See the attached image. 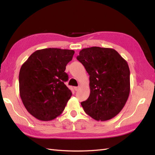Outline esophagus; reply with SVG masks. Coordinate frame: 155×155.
Listing matches in <instances>:
<instances>
[{
  "label": "esophagus",
  "mask_w": 155,
  "mask_h": 155,
  "mask_svg": "<svg viewBox=\"0 0 155 155\" xmlns=\"http://www.w3.org/2000/svg\"><path fill=\"white\" fill-rule=\"evenodd\" d=\"M78 88H79V87H74V91H78Z\"/></svg>",
  "instance_id": "1"
}]
</instances>
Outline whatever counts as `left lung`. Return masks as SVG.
<instances>
[{
  "instance_id": "1",
  "label": "left lung",
  "mask_w": 155,
  "mask_h": 155,
  "mask_svg": "<svg viewBox=\"0 0 155 155\" xmlns=\"http://www.w3.org/2000/svg\"><path fill=\"white\" fill-rule=\"evenodd\" d=\"M89 74L91 93L81 103L85 113L96 120H110L120 113L130 93L127 62L113 48H83L77 56Z\"/></svg>"
}]
</instances>
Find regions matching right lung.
I'll list each match as a JSON object with an SVG mask.
<instances>
[{"label": "right lung", "mask_w": 155, "mask_h": 155, "mask_svg": "<svg viewBox=\"0 0 155 155\" xmlns=\"http://www.w3.org/2000/svg\"><path fill=\"white\" fill-rule=\"evenodd\" d=\"M74 51L57 48L33 52L19 72V91L26 109L38 120L54 119L64 110L72 92L64 72Z\"/></svg>", "instance_id": "right-lung-1"}]
</instances>
